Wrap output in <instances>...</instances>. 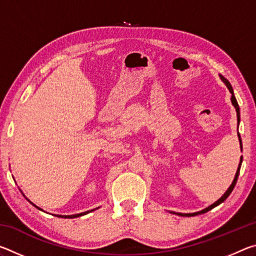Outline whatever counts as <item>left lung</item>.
Wrapping results in <instances>:
<instances>
[{
	"label": "left lung",
	"instance_id": "1",
	"mask_svg": "<svg viewBox=\"0 0 256 256\" xmlns=\"http://www.w3.org/2000/svg\"><path fill=\"white\" fill-rule=\"evenodd\" d=\"M220 78H222V80L224 82V84H226L227 88L229 89V92H230V94H232V105L235 106V108H236V112H237V120H238V123H240V106H238V102H237V100H236V98H235V96H234V90H232V84H229V81H228L227 79H224V76H220ZM238 138H240V149L242 150V138H240V133H238ZM242 162V157H240V164H238V168H237V172H236L235 178H234L232 183V185H230V188H229L226 190V193H224V196H222V198H220L218 201L214 202V204H211L210 206H208L206 209L202 210V211L194 212V214H178V216H198V214H206V212H208V211H209V210L214 209V206H219L220 203H222L224 200H226V198H227L229 196H230V193L232 192L234 188H235V185H236V183H237L238 175H240V170Z\"/></svg>",
	"mask_w": 256,
	"mask_h": 256
}]
</instances>
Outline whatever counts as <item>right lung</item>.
<instances>
[{
    "label": "right lung",
    "mask_w": 256,
    "mask_h": 256,
    "mask_svg": "<svg viewBox=\"0 0 256 256\" xmlns=\"http://www.w3.org/2000/svg\"><path fill=\"white\" fill-rule=\"evenodd\" d=\"M24 198H26V196H24ZM27 200H28V198H27ZM28 201H29V200H28ZM29 202H30V201H29ZM30 203H32V206H34L32 202H30ZM36 208H38V206H36ZM92 211H94V210H92ZM88 212H89V211H86V212H82V214H73V216H62V218H76V216H84V214H88Z\"/></svg>",
    "instance_id": "right-lung-1"
}]
</instances>
